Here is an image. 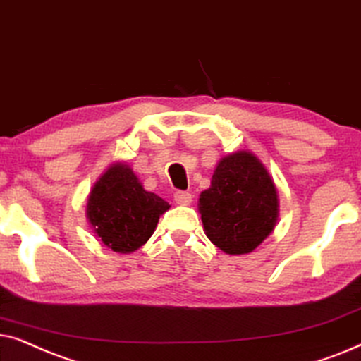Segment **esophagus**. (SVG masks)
I'll return each instance as SVG.
<instances>
[{"instance_id": "34e87169", "label": "esophagus", "mask_w": 361, "mask_h": 361, "mask_svg": "<svg viewBox=\"0 0 361 361\" xmlns=\"http://www.w3.org/2000/svg\"><path fill=\"white\" fill-rule=\"evenodd\" d=\"M173 198H175L178 204H183V206L190 204L191 201H193V198H191V193H188V191H175Z\"/></svg>"}]
</instances>
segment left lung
<instances>
[{
    "mask_svg": "<svg viewBox=\"0 0 361 361\" xmlns=\"http://www.w3.org/2000/svg\"><path fill=\"white\" fill-rule=\"evenodd\" d=\"M277 206L272 178L249 152L223 158L200 198L206 236L226 254L254 251L274 229Z\"/></svg>",
    "mask_w": 361,
    "mask_h": 361,
    "instance_id": "8db88e82",
    "label": "left lung"
}]
</instances>
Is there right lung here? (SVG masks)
Here are the masks:
<instances>
[{
  "label": "right lung",
  "instance_id": "add662e5",
  "mask_svg": "<svg viewBox=\"0 0 361 361\" xmlns=\"http://www.w3.org/2000/svg\"><path fill=\"white\" fill-rule=\"evenodd\" d=\"M170 204L143 190L132 168L114 165L90 193L87 218L105 246L115 252H133L143 246Z\"/></svg>",
  "mask_w": 361,
  "mask_h": 361
}]
</instances>
